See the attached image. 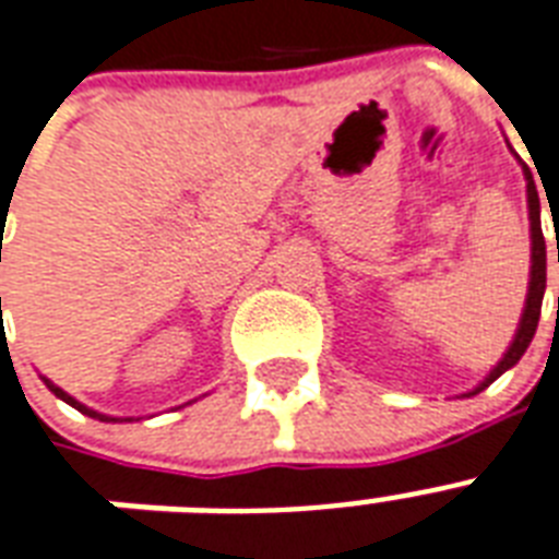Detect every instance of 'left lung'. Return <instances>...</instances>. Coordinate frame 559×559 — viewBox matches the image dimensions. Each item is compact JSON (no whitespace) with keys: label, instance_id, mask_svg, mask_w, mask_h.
Listing matches in <instances>:
<instances>
[{"label":"left lung","instance_id":"1","mask_svg":"<svg viewBox=\"0 0 559 559\" xmlns=\"http://www.w3.org/2000/svg\"><path fill=\"white\" fill-rule=\"evenodd\" d=\"M525 168V166H522ZM525 180H527V206H531V239H534V248H531V285H527V302H525V314H522V323H519V332L510 349L504 353L496 370H492L487 379H484L473 393H481L484 388H490L496 379H499L504 370L516 365L519 358L525 356L527 344L534 338L536 323H539V309H543V294H545V236H543V224H539V194H536L534 177L525 168Z\"/></svg>","mask_w":559,"mask_h":559}]
</instances>
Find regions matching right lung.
<instances>
[{"mask_svg": "<svg viewBox=\"0 0 559 559\" xmlns=\"http://www.w3.org/2000/svg\"><path fill=\"white\" fill-rule=\"evenodd\" d=\"M43 382L49 384V391L55 393V396H58V400H63V402H67V405H72V408H78V411H81V414H86V417H95V419H102V423H116V417H104V414H98V411L86 408V405H81V402H78V400H72V396H69L67 391H60L58 384H51L49 379H43Z\"/></svg>", "mask_w": 559, "mask_h": 559, "instance_id": "obj_1", "label": "right lung"}]
</instances>
